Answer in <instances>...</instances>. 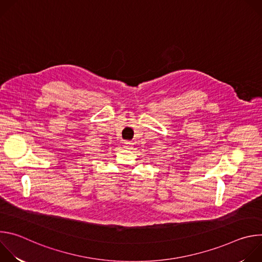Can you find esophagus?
Segmentation results:
<instances>
[{
	"instance_id": "obj_1",
	"label": "esophagus",
	"mask_w": 262,
	"mask_h": 262,
	"mask_svg": "<svg viewBox=\"0 0 262 262\" xmlns=\"http://www.w3.org/2000/svg\"><path fill=\"white\" fill-rule=\"evenodd\" d=\"M123 144H124V148L125 149H130L133 147V143L129 142V141H125Z\"/></svg>"
}]
</instances>
